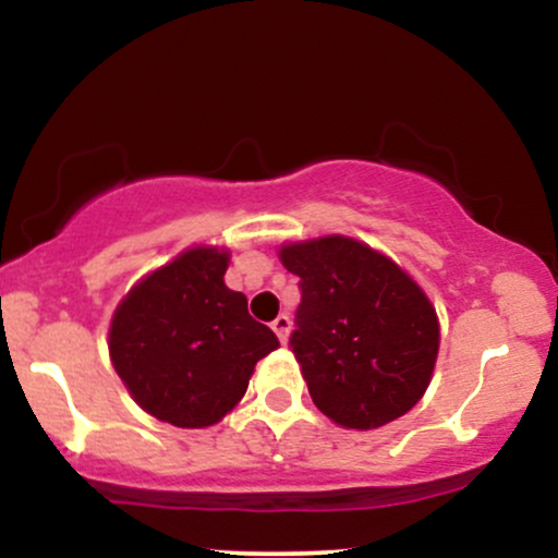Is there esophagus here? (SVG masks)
Returning a JSON list of instances; mask_svg holds the SVG:
<instances>
[{
	"mask_svg": "<svg viewBox=\"0 0 558 558\" xmlns=\"http://www.w3.org/2000/svg\"><path fill=\"white\" fill-rule=\"evenodd\" d=\"M272 332L275 336L280 338V343H286L288 341V332H291V319H288V315H278L272 319Z\"/></svg>",
	"mask_w": 558,
	"mask_h": 558,
	"instance_id": "34e87169",
	"label": "esophagus"
}]
</instances>
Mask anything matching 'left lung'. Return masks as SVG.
Instances as JSON below:
<instances>
[{
    "label": "left lung",
    "instance_id": "1",
    "mask_svg": "<svg viewBox=\"0 0 558 558\" xmlns=\"http://www.w3.org/2000/svg\"><path fill=\"white\" fill-rule=\"evenodd\" d=\"M280 262L299 278L288 345L325 417L373 430L425 393L438 356V317L388 257L343 235L291 243Z\"/></svg>",
    "mask_w": 558,
    "mask_h": 558
}]
</instances>
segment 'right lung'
Listing matches in <instances>:
<instances>
[{"label": "right lung", "mask_w": 558, "mask_h": 558, "mask_svg": "<svg viewBox=\"0 0 558 558\" xmlns=\"http://www.w3.org/2000/svg\"><path fill=\"white\" fill-rule=\"evenodd\" d=\"M228 252L189 248L144 278L110 325V356L141 409L175 427L220 422L275 332L248 315L246 296L222 280Z\"/></svg>", "instance_id": "right-lung-1"}]
</instances>
